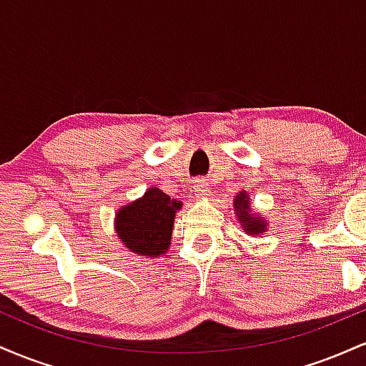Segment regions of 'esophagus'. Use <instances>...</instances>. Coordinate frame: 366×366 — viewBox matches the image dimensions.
I'll return each instance as SVG.
<instances>
[{"instance_id":"1","label":"esophagus","mask_w":366,"mask_h":366,"mask_svg":"<svg viewBox=\"0 0 366 366\" xmlns=\"http://www.w3.org/2000/svg\"><path fill=\"white\" fill-rule=\"evenodd\" d=\"M194 192H196L197 197H207L208 192H209L207 180H203V179L194 180Z\"/></svg>"}]
</instances>
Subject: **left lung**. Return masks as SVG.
<instances>
[{"label": "left lung", "mask_w": 366, "mask_h": 366, "mask_svg": "<svg viewBox=\"0 0 366 366\" xmlns=\"http://www.w3.org/2000/svg\"><path fill=\"white\" fill-rule=\"evenodd\" d=\"M234 209H236L239 224L242 225L246 234H249V236H259V234L264 232L268 222L263 220V217H256L251 213L249 196L246 192H239L236 196V199H234Z\"/></svg>", "instance_id": "1"}]
</instances>
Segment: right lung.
<instances>
[{
	"mask_svg": "<svg viewBox=\"0 0 366 366\" xmlns=\"http://www.w3.org/2000/svg\"><path fill=\"white\" fill-rule=\"evenodd\" d=\"M180 201L170 199L162 189L151 187L139 199L117 212L115 229L125 247L136 254H165L170 247L175 212Z\"/></svg>",
	"mask_w": 366,
	"mask_h": 366,
	"instance_id": "right-lung-1",
	"label": "right lung"
}]
</instances>
